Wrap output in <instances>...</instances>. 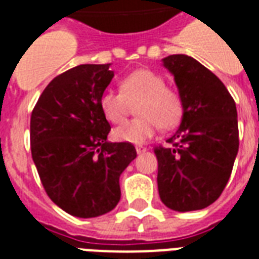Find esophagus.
I'll return each instance as SVG.
<instances>
[{"label": "esophagus", "instance_id": "esophagus-1", "mask_svg": "<svg viewBox=\"0 0 259 259\" xmlns=\"http://www.w3.org/2000/svg\"><path fill=\"white\" fill-rule=\"evenodd\" d=\"M146 151H147L146 147H143V146H136V152H137V154H143V152H146Z\"/></svg>", "mask_w": 259, "mask_h": 259}]
</instances>
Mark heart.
Returning a JSON list of instances; mask_svg holds the SVG:
<instances>
[{"instance_id": "heart-1", "label": "heart", "mask_w": 259, "mask_h": 259, "mask_svg": "<svg viewBox=\"0 0 259 259\" xmlns=\"http://www.w3.org/2000/svg\"><path fill=\"white\" fill-rule=\"evenodd\" d=\"M136 105L139 118L113 130V139L141 144L155 135L158 127L169 130L183 116V100L176 90L166 85L162 76L151 69H137L119 81V93L108 90L100 97V108L108 122H123Z\"/></svg>"}]
</instances>
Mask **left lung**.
Instances as JSON below:
<instances>
[{
    "label": "left lung",
    "instance_id": "1",
    "mask_svg": "<svg viewBox=\"0 0 259 259\" xmlns=\"http://www.w3.org/2000/svg\"><path fill=\"white\" fill-rule=\"evenodd\" d=\"M183 100V118L168 146H157L158 191L174 211L202 209L219 198L239 151L233 97L209 69L187 55L163 58Z\"/></svg>",
    "mask_w": 259,
    "mask_h": 259
}]
</instances>
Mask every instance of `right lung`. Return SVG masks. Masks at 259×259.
I'll list each match as a JSON object with an SVG mask.
<instances>
[{"label": "right lung", "mask_w": 259, "mask_h": 259, "mask_svg": "<svg viewBox=\"0 0 259 259\" xmlns=\"http://www.w3.org/2000/svg\"><path fill=\"white\" fill-rule=\"evenodd\" d=\"M112 77L109 64L74 66L50 81L31 112V158L42 187L73 217L112 211L119 176L137 155L132 143L107 141L100 97Z\"/></svg>", "instance_id": "obj_1"}]
</instances>
